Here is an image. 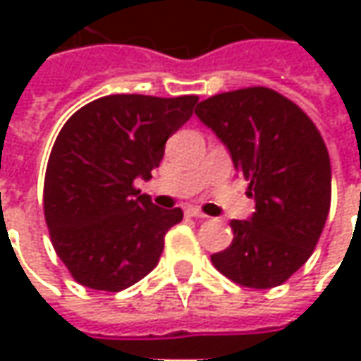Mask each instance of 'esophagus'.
Returning <instances> with one entry per match:
<instances>
[{
    "instance_id": "obj_1",
    "label": "esophagus",
    "mask_w": 361,
    "mask_h": 361,
    "mask_svg": "<svg viewBox=\"0 0 361 361\" xmlns=\"http://www.w3.org/2000/svg\"><path fill=\"white\" fill-rule=\"evenodd\" d=\"M185 213H187L188 216H195V219H207V215L202 213L201 209H197V207H187Z\"/></svg>"
}]
</instances>
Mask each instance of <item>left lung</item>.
Returning a JSON list of instances; mask_svg holds the SVG:
<instances>
[{
  "label": "left lung",
  "instance_id": "obj_1",
  "mask_svg": "<svg viewBox=\"0 0 361 361\" xmlns=\"http://www.w3.org/2000/svg\"><path fill=\"white\" fill-rule=\"evenodd\" d=\"M195 114L229 150L255 201L247 221H231L233 243L211 261L235 283L277 287L310 259L326 225L331 166L324 138L299 106L259 86L211 96Z\"/></svg>",
  "mask_w": 361,
  "mask_h": 361
}]
</instances>
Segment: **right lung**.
<instances>
[{"mask_svg": "<svg viewBox=\"0 0 361 361\" xmlns=\"http://www.w3.org/2000/svg\"><path fill=\"white\" fill-rule=\"evenodd\" d=\"M197 96L112 94L80 108L51 148L44 215L54 249L78 283L120 291L157 267L164 235L183 221L134 180H148Z\"/></svg>", "mask_w": 361, "mask_h": 361, "instance_id": "add662e5", "label": "right lung"}]
</instances>
